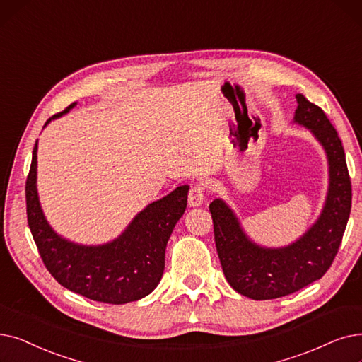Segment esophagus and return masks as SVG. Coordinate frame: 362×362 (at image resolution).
Wrapping results in <instances>:
<instances>
[{"instance_id": "obj_1", "label": "esophagus", "mask_w": 362, "mask_h": 362, "mask_svg": "<svg viewBox=\"0 0 362 362\" xmlns=\"http://www.w3.org/2000/svg\"><path fill=\"white\" fill-rule=\"evenodd\" d=\"M187 202H189L191 207H199L204 202V187L202 185H194L187 195Z\"/></svg>"}]
</instances>
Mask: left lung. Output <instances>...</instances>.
I'll return each instance as SVG.
<instances>
[{"label":"left lung","mask_w":362,"mask_h":362,"mask_svg":"<svg viewBox=\"0 0 362 362\" xmlns=\"http://www.w3.org/2000/svg\"><path fill=\"white\" fill-rule=\"evenodd\" d=\"M294 122L309 129L328 160V192L317 222L290 245L268 248L251 241L228 204H210L214 241L230 287L255 300L296 293L320 279L332 266L346 229L352 186L341 140L325 112L303 94H296Z\"/></svg>","instance_id":"obj_1"}]
</instances>
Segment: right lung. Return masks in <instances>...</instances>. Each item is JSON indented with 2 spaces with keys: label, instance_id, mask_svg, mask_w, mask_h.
<instances>
[{
  "label": "right lung",
  "instance_id": "add662e5",
  "mask_svg": "<svg viewBox=\"0 0 362 362\" xmlns=\"http://www.w3.org/2000/svg\"><path fill=\"white\" fill-rule=\"evenodd\" d=\"M75 103L47 119L68 114ZM37 149L26 179V214L40 256L60 286L90 300L111 305L136 302L160 284L165 247L183 216L189 186L183 185L164 198L151 202L136 214L114 241L102 245H81L62 238L45 220L37 192Z\"/></svg>",
  "mask_w": 362,
  "mask_h": 362
}]
</instances>
